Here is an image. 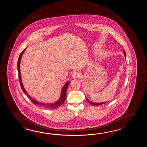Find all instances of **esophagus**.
Wrapping results in <instances>:
<instances>
[{
	"instance_id": "1",
	"label": "esophagus",
	"mask_w": 147,
	"mask_h": 147,
	"mask_svg": "<svg viewBox=\"0 0 147 147\" xmlns=\"http://www.w3.org/2000/svg\"><path fill=\"white\" fill-rule=\"evenodd\" d=\"M80 77V74L78 72L75 71V72L72 73L71 75V78L72 79H75V78H78Z\"/></svg>"
}]
</instances>
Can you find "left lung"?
Here are the masks:
<instances>
[{"mask_svg":"<svg viewBox=\"0 0 147 147\" xmlns=\"http://www.w3.org/2000/svg\"><path fill=\"white\" fill-rule=\"evenodd\" d=\"M117 42V41H116ZM123 53H124V55H125V59L126 60V55H125V50H123ZM86 97V100L88 101V102H89V103H90V105H91L92 106H99V105H102V104H104V103H107V102H109V101H106V102H92V101H91L90 100H89L88 99L87 97H86V96H85Z\"/></svg>","mask_w":147,"mask_h":147,"instance_id":"1","label":"left lung"}]
</instances>
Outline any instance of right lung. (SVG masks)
I'll return each instance as SVG.
<instances>
[{
	"instance_id": "obj_1",
	"label": "right lung",
	"mask_w": 147,
	"mask_h": 147,
	"mask_svg": "<svg viewBox=\"0 0 147 147\" xmlns=\"http://www.w3.org/2000/svg\"><path fill=\"white\" fill-rule=\"evenodd\" d=\"M27 47L25 48L24 50L22 51V53H20V56L18 58V63H17V69H18V76H19V82H20V84L21 86V88L22 89V90L24 94H26L28 98L31 100L32 102L36 105L38 106H39L42 107L44 108H48V109H55L56 108H57L58 107L60 106L61 105H63V103H64V102L65 101L66 99V92H67V89L68 88V86L70 84V81H68L67 82L65 85L63 86V87L61 89V92L60 94V96L59 99L57 100V101H55L53 103H45V102H40L39 101H37L36 99H34L32 97H31L28 92L26 91L25 90V88L24 87V85L22 84V77H21V74H20V61H21V59H22V56L23 53H24L25 50L26 49Z\"/></svg>"
}]
</instances>
